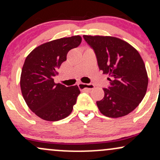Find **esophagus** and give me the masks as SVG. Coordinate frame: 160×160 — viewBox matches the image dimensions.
<instances>
[{"mask_svg":"<svg viewBox=\"0 0 160 160\" xmlns=\"http://www.w3.org/2000/svg\"><path fill=\"white\" fill-rule=\"evenodd\" d=\"M79 87L82 89H93L95 88V86L92 83H82V82H80V83L78 84Z\"/></svg>","mask_w":160,"mask_h":160,"instance_id":"34e87169","label":"esophagus"}]
</instances>
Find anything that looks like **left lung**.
Listing matches in <instances>:
<instances>
[{
  "instance_id": "8db88e82",
  "label": "left lung",
  "mask_w": 160,
  "mask_h": 160,
  "mask_svg": "<svg viewBox=\"0 0 160 160\" xmlns=\"http://www.w3.org/2000/svg\"><path fill=\"white\" fill-rule=\"evenodd\" d=\"M94 49L99 69L108 74V89L96 102L102 114L118 118L131 113L146 94L148 77L142 58L132 45L111 36L83 35Z\"/></svg>"
}]
</instances>
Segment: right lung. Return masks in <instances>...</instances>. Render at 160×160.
<instances>
[{
  "label": "right lung",
  "mask_w": 160,
  "mask_h": 160,
  "mask_svg": "<svg viewBox=\"0 0 160 160\" xmlns=\"http://www.w3.org/2000/svg\"><path fill=\"white\" fill-rule=\"evenodd\" d=\"M82 41L80 35L47 42L38 46L25 58L22 69L20 86L28 107L40 118L58 121L72 112L80 93L78 86L54 82L57 69L67 59L69 50Z\"/></svg>",
  "instance_id": "obj_1"
}]
</instances>
